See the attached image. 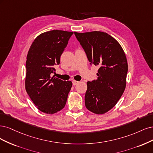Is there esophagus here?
Wrapping results in <instances>:
<instances>
[{
    "instance_id": "34e87169",
    "label": "esophagus",
    "mask_w": 153,
    "mask_h": 153,
    "mask_svg": "<svg viewBox=\"0 0 153 153\" xmlns=\"http://www.w3.org/2000/svg\"><path fill=\"white\" fill-rule=\"evenodd\" d=\"M78 83H79V81H75V80L72 81V84H73L74 86H76V85H77Z\"/></svg>"
}]
</instances>
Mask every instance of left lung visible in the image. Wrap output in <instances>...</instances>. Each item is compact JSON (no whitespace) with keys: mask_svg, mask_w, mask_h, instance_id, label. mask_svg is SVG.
<instances>
[{"mask_svg":"<svg viewBox=\"0 0 153 153\" xmlns=\"http://www.w3.org/2000/svg\"><path fill=\"white\" fill-rule=\"evenodd\" d=\"M90 64L98 65L97 79L88 81L85 105L97 114L114 107L126 88L128 63L122 47L109 34L93 31L75 32Z\"/></svg>","mask_w":153,"mask_h":153,"instance_id":"1","label":"left lung"}]
</instances>
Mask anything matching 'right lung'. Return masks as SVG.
Listing matches in <instances>:
<instances>
[{
	"instance_id": "obj_1",
	"label": "right lung",
	"mask_w": 153,
	"mask_h": 153,
	"mask_svg": "<svg viewBox=\"0 0 153 153\" xmlns=\"http://www.w3.org/2000/svg\"><path fill=\"white\" fill-rule=\"evenodd\" d=\"M73 32L53 30L44 32L32 42L27 56L25 89L37 108L55 114L65 107L72 83L51 76Z\"/></svg>"
}]
</instances>
